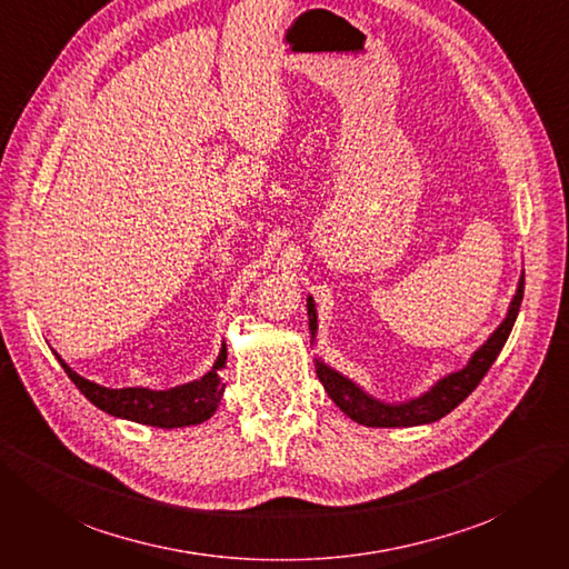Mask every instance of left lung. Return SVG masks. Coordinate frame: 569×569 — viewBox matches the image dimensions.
I'll return each mask as SVG.
<instances>
[{
    "mask_svg": "<svg viewBox=\"0 0 569 569\" xmlns=\"http://www.w3.org/2000/svg\"><path fill=\"white\" fill-rule=\"evenodd\" d=\"M525 295V270L520 274L518 289L510 299L508 313L503 322L496 327V330L489 335V339L481 343V347L470 356L468 363H465L460 370L443 375L441 380H437L432 387H429L425 393L416 396V399L399 401V403H387L375 399L372 393H368L363 387H358L353 380H349L347 375H341L339 370L330 368L322 358H316V372L320 377V382L327 391V396L339 406L341 412H347L351 420L366 427H416V425H429L437 422L443 416L462 403L468 396L475 391V387L481 382V377L487 375L493 360L501 353L503 343L512 330L515 318L520 313V303ZM308 308V330H311V343H316L318 337V313H316V301L313 297L306 299Z\"/></svg>",
    "mask_w": 569,
    "mask_h": 569,
    "instance_id": "1",
    "label": "left lung"
}]
</instances>
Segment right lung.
I'll return each mask as SVG.
<instances>
[{"label":"right lung","mask_w":569,"mask_h":569,"mask_svg":"<svg viewBox=\"0 0 569 569\" xmlns=\"http://www.w3.org/2000/svg\"><path fill=\"white\" fill-rule=\"evenodd\" d=\"M66 375L71 377L73 385L84 393V399L94 403L99 410L109 412L113 418L140 422L161 429H178L189 425H201L209 420L218 410L226 385L220 380V370H226L228 349L226 343L220 347L213 368L206 372L201 380L187 382L173 389H147V387H128L111 389L101 387L92 380H84L66 360L54 353Z\"/></svg>","instance_id":"right-lung-1"}]
</instances>
